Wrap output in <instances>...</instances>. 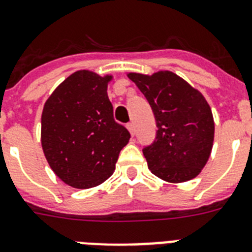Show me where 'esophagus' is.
I'll return each instance as SVG.
<instances>
[{"instance_id": "34e87169", "label": "esophagus", "mask_w": 252, "mask_h": 252, "mask_svg": "<svg viewBox=\"0 0 252 252\" xmlns=\"http://www.w3.org/2000/svg\"><path fill=\"white\" fill-rule=\"evenodd\" d=\"M127 130L130 131L131 136H133V135H135V125H133V124H128L127 125Z\"/></svg>"}]
</instances>
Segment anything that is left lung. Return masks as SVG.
I'll return each instance as SVG.
<instances>
[{
    "instance_id": "left-lung-1",
    "label": "left lung",
    "mask_w": 252,
    "mask_h": 252,
    "mask_svg": "<svg viewBox=\"0 0 252 252\" xmlns=\"http://www.w3.org/2000/svg\"><path fill=\"white\" fill-rule=\"evenodd\" d=\"M127 77L145 95L157 120V140L142 150L151 173L171 184L197 177L215 140V120L204 95L170 70L131 72Z\"/></svg>"
}]
</instances>
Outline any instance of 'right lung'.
I'll return each mask as SVG.
<instances>
[{"label":"right lung","instance_id":"add662e5","mask_svg":"<svg viewBox=\"0 0 252 252\" xmlns=\"http://www.w3.org/2000/svg\"><path fill=\"white\" fill-rule=\"evenodd\" d=\"M113 75L77 70L49 95L41 113V146L51 170L77 189L113 174L130 132L113 120L107 87Z\"/></svg>","mask_w":252,"mask_h":252}]
</instances>
